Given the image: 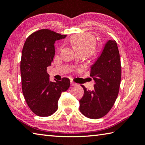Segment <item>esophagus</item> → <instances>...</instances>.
Returning a JSON list of instances; mask_svg holds the SVG:
<instances>
[{
	"label": "esophagus",
	"instance_id": "1",
	"mask_svg": "<svg viewBox=\"0 0 145 145\" xmlns=\"http://www.w3.org/2000/svg\"><path fill=\"white\" fill-rule=\"evenodd\" d=\"M70 84H71V85H72V86H75L77 85L76 83H75V82H73V81H70Z\"/></svg>",
	"mask_w": 145,
	"mask_h": 145
}]
</instances>
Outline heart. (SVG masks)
Here are the masks:
<instances>
[{
	"label": "heart",
	"instance_id": "obj_1",
	"mask_svg": "<svg viewBox=\"0 0 145 145\" xmlns=\"http://www.w3.org/2000/svg\"><path fill=\"white\" fill-rule=\"evenodd\" d=\"M71 43L78 54H82L85 56L92 54L95 52V39L90 34H82L73 37L71 39Z\"/></svg>",
	"mask_w": 145,
	"mask_h": 145
}]
</instances>
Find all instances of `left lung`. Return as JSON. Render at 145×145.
Masks as SVG:
<instances>
[{"label":"left lung","instance_id":"1","mask_svg":"<svg viewBox=\"0 0 145 145\" xmlns=\"http://www.w3.org/2000/svg\"><path fill=\"white\" fill-rule=\"evenodd\" d=\"M90 76L95 82L93 90L84 89L79 101V110L90 119H99L106 115L118 97L121 78L120 56L116 40L105 44L101 56L91 66Z\"/></svg>","mask_w":145,"mask_h":145}]
</instances>
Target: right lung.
Returning <instances> with one entry per match:
<instances>
[{"instance_id":"add662e5","label":"right lung","mask_w":145,"mask_h":145,"mask_svg":"<svg viewBox=\"0 0 145 145\" xmlns=\"http://www.w3.org/2000/svg\"><path fill=\"white\" fill-rule=\"evenodd\" d=\"M66 37L50 29H40L31 33L23 46L20 61L22 93L29 108L38 116L55 113L61 93L70 86L68 78L52 82L47 73L56 53L54 43Z\"/></svg>"}]
</instances>
